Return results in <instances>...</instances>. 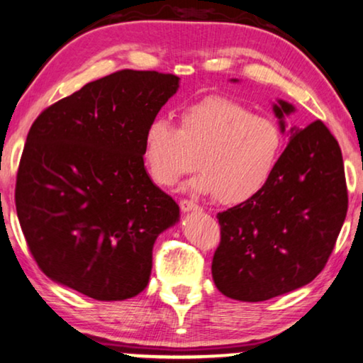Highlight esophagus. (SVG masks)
I'll return each mask as SVG.
<instances>
[{"mask_svg": "<svg viewBox=\"0 0 363 363\" xmlns=\"http://www.w3.org/2000/svg\"><path fill=\"white\" fill-rule=\"evenodd\" d=\"M181 210L184 213H189V212H200L199 205L196 202H192V200H181Z\"/></svg>", "mask_w": 363, "mask_h": 363, "instance_id": "1", "label": "esophagus"}]
</instances>
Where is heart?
I'll use <instances>...</instances> for the list:
<instances>
[{
  "label": "heart",
  "instance_id": "b5f03b06",
  "mask_svg": "<svg viewBox=\"0 0 363 363\" xmlns=\"http://www.w3.org/2000/svg\"><path fill=\"white\" fill-rule=\"evenodd\" d=\"M181 125L155 117L143 132L142 158L158 184L172 186L196 167L194 192L241 203L267 186L277 171L285 137L272 118L223 96H210L184 107Z\"/></svg>",
  "mask_w": 363,
  "mask_h": 363
}]
</instances>
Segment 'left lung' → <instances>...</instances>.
<instances>
[{"label": "left lung", "mask_w": 363, "mask_h": 363, "mask_svg": "<svg viewBox=\"0 0 363 363\" xmlns=\"http://www.w3.org/2000/svg\"><path fill=\"white\" fill-rule=\"evenodd\" d=\"M272 111L290 138L277 171L257 196L216 215L221 241L213 282L240 301H264L310 284L326 266L347 213L337 140L321 121L286 127L295 112L290 102L277 99Z\"/></svg>", "instance_id": "left-lung-1"}]
</instances>
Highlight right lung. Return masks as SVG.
<instances>
[{
	"label": "right lung",
	"mask_w": 363,
	"mask_h": 363,
	"mask_svg": "<svg viewBox=\"0 0 363 363\" xmlns=\"http://www.w3.org/2000/svg\"><path fill=\"white\" fill-rule=\"evenodd\" d=\"M179 81L122 69L32 123L16 210L32 256L53 282L99 301L132 298L148 285L156 238L181 215L147 172L143 132Z\"/></svg>",
	"instance_id": "1"
}]
</instances>
